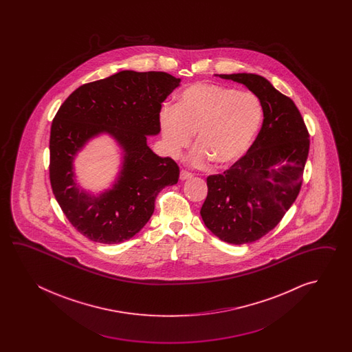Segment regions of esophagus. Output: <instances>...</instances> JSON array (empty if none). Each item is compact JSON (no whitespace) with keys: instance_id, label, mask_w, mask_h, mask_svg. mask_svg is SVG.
I'll return each mask as SVG.
<instances>
[{"instance_id":"34e87169","label":"esophagus","mask_w":352,"mask_h":352,"mask_svg":"<svg viewBox=\"0 0 352 352\" xmlns=\"http://www.w3.org/2000/svg\"><path fill=\"white\" fill-rule=\"evenodd\" d=\"M194 175L192 173H187L185 170H182L181 173H179V179L181 181H185V179H191Z\"/></svg>"}]
</instances>
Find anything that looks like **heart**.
I'll use <instances>...</instances> for the list:
<instances>
[{"mask_svg":"<svg viewBox=\"0 0 352 352\" xmlns=\"http://www.w3.org/2000/svg\"><path fill=\"white\" fill-rule=\"evenodd\" d=\"M263 120V108L250 91H236L214 82H195L177 96L176 107L164 105L158 122L167 152L173 157L192 141L194 165L211 160L219 167L235 164L254 142Z\"/></svg>","mask_w":352,"mask_h":352,"instance_id":"obj_1","label":"heart"}]
</instances>
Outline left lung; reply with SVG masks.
Returning a JSON list of instances; mask_svg holds the SVG:
<instances>
[{
  "label": "left lung",
  "instance_id": "obj_1",
  "mask_svg": "<svg viewBox=\"0 0 352 352\" xmlns=\"http://www.w3.org/2000/svg\"><path fill=\"white\" fill-rule=\"evenodd\" d=\"M245 85L263 108V124L244 157L208 177L200 214L206 228L229 244L261 239L298 196L309 135L298 108L261 75L215 74Z\"/></svg>",
  "mask_w": 352,
  "mask_h": 352
}]
</instances>
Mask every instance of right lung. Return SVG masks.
<instances>
[{"mask_svg":"<svg viewBox=\"0 0 352 352\" xmlns=\"http://www.w3.org/2000/svg\"><path fill=\"white\" fill-rule=\"evenodd\" d=\"M181 79L164 72L123 70L74 90L50 132V182L67 220L88 239L117 244L140 232L158 192L179 181V166L147 144L160 133L161 104ZM109 135L121 150L119 173L99 195L76 179L74 161L91 139Z\"/></svg>","mask_w":352,"mask_h":352,"instance_id":"right-lung-1","label":"right lung"}]
</instances>
